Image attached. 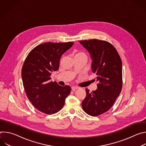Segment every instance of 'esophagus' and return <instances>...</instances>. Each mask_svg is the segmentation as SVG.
I'll return each mask as SVG.
<instances>
[{"label":"esophagus","instance_id":"esophagus-1","mask_svg":"<svg viewBox=\"0 0 146 146\" xmlns=\"http://www.w3.org/2000/svg\"><path fill=\"white\" fill-rule=\"evenodd\" d=\"M78 88H78V87H76V86H73V87H72V91H76V90H77V89H78Z\"/></svg>","mask_w":146,"mask_h":146}]
</instances>
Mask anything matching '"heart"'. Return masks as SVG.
Wrapping results in <instances>:
<instances>
[{"instance_id":"obj_1","label":"heart","mask_w":146,"mask_h":146,"mask_svg":"<svg viewBox=\"0 0 146 146\" xmlns=\"http://www.w3.org/2000/svg\"><path fill=\"white\" fill-rule=\"evenodd\" d=\"M76 55H80V56H86V55L83 53V52H78V54H76Z\"/></svg>"}]
</instances>
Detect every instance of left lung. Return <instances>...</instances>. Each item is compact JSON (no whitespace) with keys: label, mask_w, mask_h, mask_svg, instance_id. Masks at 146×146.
Here are the masks:
<instances>
[{"label":"left lung","mask_w":146,"mask_h":146,"mask_svg":"<svg viewBox=\"0 0 146 146\" xmlns=\"http://www.w3.org/2000/svg\"><path fill=\"white\" fill-rule=\"evenodd\" d=\"M89 52L92 72L96 74L97 89L86 88L82 108L87 114L97 116L108 111L122 90V61L114 47L108 41L97 39L80 41Z\"/></svg>","instance_id":"obj_1"}]
</instances>
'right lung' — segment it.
Instances as JSON below:
<instances>
[{
    "mask_svg": "<svg viewBox=\"0 0 146 146\" xmlns=\"http://www.w3.org/2000/svg\"><path fill=\"white\" fill-rule=\"evenodd\" d=\"M74 42H47L35 47L27 56L21 72L28 98L40 111L54 114L64 106L71 87H62L51 81V75L59 69V60Z\"/></svg>",
    "mask_w": 146,
    "mask_h": 146,
    "instance_id": "obj_1",
    "label": "right lung"
}]
</instances>
